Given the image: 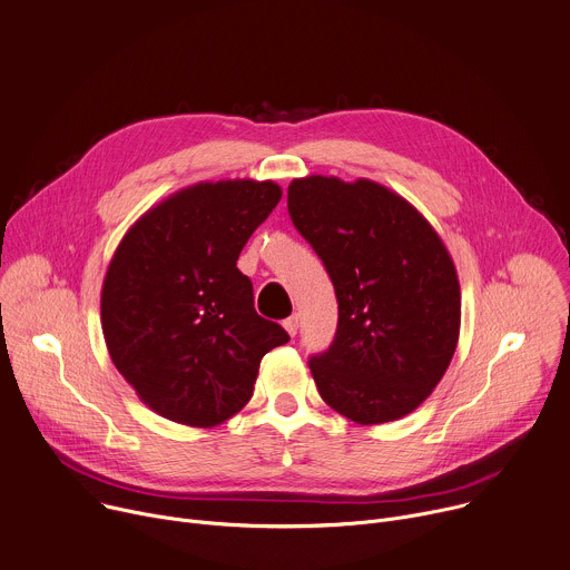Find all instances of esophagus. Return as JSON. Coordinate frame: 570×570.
I'll return each mask as SVG.
<instances>
[{
    "mask_svg": "<svg viewBox=\"0 0 570 570\" xmlns=\"http://www.w3.org/2000/svg\"><path fill=\"white\" fill-rule=\"evenodd\" d=\"M297 327H299V316H297V314H293V316H288V318L284 321V330L288 332V336H295V334H297Z\"/></svg>",
    "mask_w": 570,
    "mask_h": 570,
    "instance_id": "obj_1",
    "label": "esophagus"
}]
</instances>
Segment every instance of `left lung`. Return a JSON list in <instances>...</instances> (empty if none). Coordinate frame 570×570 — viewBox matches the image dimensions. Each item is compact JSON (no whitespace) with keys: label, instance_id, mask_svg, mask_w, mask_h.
I'll list each match as a JSON object with an SVG mask.
<instances>
[{"label":"left lung","instance_id":"left-lung-1","mask_svg":"<svg viewBox=\"0 0 570 570\" xmlns=\"http://www.w3.org/2000/svg\"><path fill=\"white\" fill-rule=\"evenodd\" d=\"M288 214L338 299L334 343L308 361L321 397L358 425L404 419L432 395L459 341L461 288L445 243L416 206L371 179H293Z\"/></svg>","mask_w":570,"mask_h":570}]
</instances>
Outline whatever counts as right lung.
<instances>
[{
  "mask_svg": "<svg viewBox=\"0 0 570 570\" xmlns=\"http://www.w3.org/2000/svg\"><path fill=\"white\" fill-rule=\"evenodd\" d=\"M282 199L275 181L186 186L122 236L101 284V332L120 375L159 416L216 428L254 391L258 364L288 334L254 312L236 268Z\"/></svg>",
  "mask_w": 570,
  "mask_h": 570,
  "instance_id": "obj_1",
  "label": "right lung"
}]
</instances>
